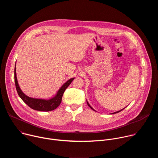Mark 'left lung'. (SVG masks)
<instances>
[{"mask_svg": "<svg viewBox=\"0 0 158 158\" xmlns=\"http://www.w3.org/2000/svg\"><path fill=\"white\" fill-rule=\"evenodd\" d=\"M87 105H88V106H89V107H91V109H93V110H94V109H93V107H91V106H90V104H89V103H88V102H87ZM121 109V110H119V111H117V112H114V113H112V114H116V113H118V112H121V110H123V109Z\"/></svg>", "mask_w": 158, "mask_h": 158, "instance_id": "8db88e82", "label": "left lung"}]
</instances>
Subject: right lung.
I'll return each instance as SVG.
<instances>
[{
	"mask_svg": "<svg viewBox=\"0 0 158 158\" xmlns=\"http://www.w3.org/2000/svg\"><path fill=\"white\" fill-rule=\"evenodd\" d=\"M74 79V78H71L69 79L67 82H65L62 87L59 89L56 95L52 98L46 100L42 99H35L30 98L26 96L20 89L18 81L16 77V68L15 66L14 69V81L15 84V87L17 92L19 96V97L22 99L27 106H29L32 109L39 110V111H51L56 109L60 104L62 101V98L65 90L67 88L72 81Z\"/></svg>",
	"mask_w": 158,
	"mask_h": 158,
	"instance_id": "right-lung-1",
	"label": "right lung"
}]
</instances>
